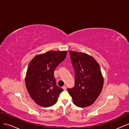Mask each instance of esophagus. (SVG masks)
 Masks as SVG:
<instances>
[{
    "mask_svg": "<svg viewBox=\"0 0 129 129\" xmlns=\"http://www.w3.org/2000/svg\"><path fill=\"white\" fill-rule=\"evenodd\" d=\"M62 88H63V89H64V90H66V88H67V87H66V85H63V86L62 87Z\"/></svg>",
    "mask_w": 129,
    "mask_h": 129,
    "instance_id": "esophagus-1",
    "label": "esophagus"
}]
</instances>
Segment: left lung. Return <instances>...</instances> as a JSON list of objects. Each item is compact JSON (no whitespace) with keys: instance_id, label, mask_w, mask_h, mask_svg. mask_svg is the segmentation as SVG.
Instances as JSON below:
<instances>
[{"instance_id":"left-lung-1","label":"left lung","mask_w":129,"mask_h":129,"mask_svg":"<svg viewBox=\"0 0 129 129\" xmlns=\"http://www.w3.org/2000/svg\"><path fill=\"white\" fill-rule=\"evenodd\" d=\"M75 71V85L67 90L77 107L83 108L94 103L103 87L104 80L99 64L83 53L69 51Z\"/></svg>"}]
</instances>
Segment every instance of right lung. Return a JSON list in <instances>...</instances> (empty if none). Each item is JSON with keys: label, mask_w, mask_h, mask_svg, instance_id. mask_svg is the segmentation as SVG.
Instances as JSON below:
<instances>
[{"label": "right lung", "mask_w": 129, "mask_h": 129, "mask_svg": "<svg viewBox=\"0 0 129 129\" xmlns=\"http://www.w3.org/2000/svg\"><path fill=\"white\" fill-rule=\"evenodd\" d=\"M66 55V51H49L36 56L29 62L25 83L30 97L37 104L49 107L56 103L63 89L56 85L54 72Z\"/></svg>", "instance_id": "add662e5"}]
</instances>
